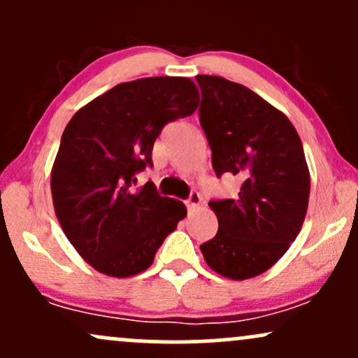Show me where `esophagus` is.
<instances>
[{"mask_svg": "<svg viewBox=\"0 0 358 358\" xmlns=\"http://www.w3.org/2000/svg\"><path fill=\"white\" fill-rule=\"evenodd\" d=\"M200 203H202V196H200V193L193 192L190 195V199L187 200V207H188V212H193L196 210V208L200 207Z\"/></svg>", "mask_w": 358, "mask_h": 358, "instance_id": "esophagus-1", "label": "esophagus"}]
</instances>
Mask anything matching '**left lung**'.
Listing matches in <instances>:
<instances>
[{"instance_id": "8db88e82", "label": "left lung", "mask_w": 358, "mask_h": 358, "mask_svg": "<svg viewBox=\"0 0 358 358\" xmlns=\"http://www.w3.org/2000/svg\"><path fill=\"white\" fill-rule=\"evenodd\" d=\"M202 124L217 176L242 182L236 199L210 202L215 237L200 245L208 268L244 281L273 268L301 231L310 170L296 129L256 92L219 76H196Z\"/></svg>"}]
</instances>
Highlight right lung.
<instances>
[{
  "label": "right lung",
  "mask_w": 358,
  "mask_h": 358,
  "mask_svg": "<svg viewBox=\"0 0 358 358\" xmlns=\"http://www.w3.org/2000/svg\"><path fill=\"white\" fill-rule=\"evenodd\" d=\"M200 94L188 77L122 82L73 114L52 166V200L79 256L106 276L129 278L187 215L180 200L156 193L134 173L151 165L166 122L192 116Z\"/></svg>",
  "instance_id": "obj_1"
}]
</instances>
